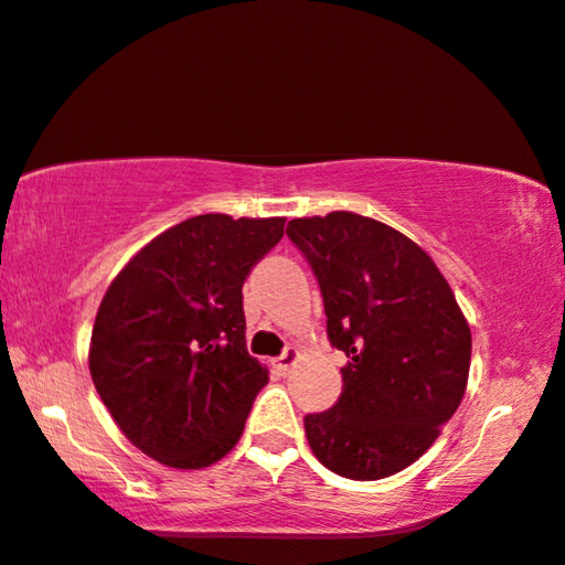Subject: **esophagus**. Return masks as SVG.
<instances>
[{
    "label": "esophagus",
    "instance_id": "esophagus-1",
    "mask_svg": "<svg viewBox=\"0 0 565 565\" xmlns=\"http://www.w3.org/2000/svg\"><path fill=\"white\" fill-rule=\"evenodd\" d=\"M297 361H299V351L295 349V345H289V349H287V351H284V353H281V356H278V359H276V370H278V372H281V374H287V372L291 370V366H295V364H297Z\"/></svg>",
    "mask_w": 565,
    "mask_h": 565
}]
</instances>
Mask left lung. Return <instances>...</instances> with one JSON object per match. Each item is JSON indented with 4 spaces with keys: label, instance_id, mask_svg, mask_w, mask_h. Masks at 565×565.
Wrapping results in <instances>:
<instances>
[{
    "label": "left lung",
    "instance_id": "obj_1",
    "mask_svg": "<svg viewBox=\"0 0 565 565\" xmlns=\"http://www.w3.org/2000/svg\"><path fill=\"white\" fill-rule=\"evenodd\" d=\"M320 281L328 338L345 353L343 393L305 418L312 455L351 480L395 476L460 408L472 335L424 247L353 212L287 227Z\"/></svg>",
    "mask_w": 565,
    "mask_h": 565
}]
</instances>
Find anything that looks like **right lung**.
<instances>
[{
    "instance_id": "right-lung-1",
    "label": "right lung",
    "mask_w": 565,
    "mask_h": 565,
    "mask_svg": "<svg viewBox=\"0 0 565 565\" xmlns=\"http://www.w3.org/2000/svg\"><path fill=\"white\" fill-rule=\"evenodd\" d=\"M284 222L191 216L149 239L105 291L89 374L126 439L152 460L201 470L243 436L268 382L245 349L243 284Z\"/></svg>"
}]
</instances>
